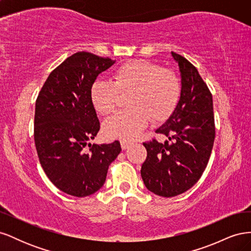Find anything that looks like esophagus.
<instances>
[{"instance_id":"obj_1","label":"esophagus","mask_w":251,"mask_h":251,"mask_svg":"<svg viewBox=\"0 0 251 251\" xmlns=\"http://www.w3.org/2000/svg\"><path fill=\"white\" fill-rule=\"evenodd\" d=\"M120 144H121V149H123V150H126L128 147L131 146V142L126 141V140H121V141H120Z\"/></svg>"}]
</instances>
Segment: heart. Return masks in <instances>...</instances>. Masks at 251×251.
Here are the masks:
<instances>
[{
    "instance_id": "heart-1",
    "label": "heart",
    "mask_w": 251,
    "mask_h": 251,
    "mask_svg": "<svg viewBox=\"0 0 251 251\" xmlns=\"http://www.w3.org/2000/svg\"><path fill=\"white\" fill-rule=\"evenodd\" d=\"M182 93L178 75L146 59L132 60L120 66L112 82L96 80L90 90V100L101 115L116 110L119 94H128V110L119 112L103 123L104 135L111 139L132 140L150 121L163 123L176 111Z\"/></svg>"
}]
</instances>
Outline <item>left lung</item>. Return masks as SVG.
I'll list each match as a JSON object with an SVG mask.
<instances>
[{"label":"left lung","instance_id":"left-lung-1","mask_svg":"<svg viewBox=\"0 0 251 251\" xmlns=\"http://www.w3.org/2000/svg\"><path fill=\"white\" fill-rule=\"evenodd\" d=\"M182 93L178 107L157 134L143 142L148 156L141 166V177L150 192L171 198L188 191L201 178L214 147L216 127L212 95L196 67L177 53Z\"/></svg>","mask_w":251,"mask_h":251}]
</instances>
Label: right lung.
I'll return each instance as SVG.
<instances>
[{
	"instance_id": "add662e5",
	"label": "right lung",
	"mask_w": 251,
	"mask_h": 251,
	"mask_svg": "<svg viewBox=\"0 0 251 251\" xmlns=\"http://www.w3.org/2000/svg\"><path fill=\"white\" fill-rule=\"evenodd\" d=\"M113 64L90 52L74 53L49 74L35 101L34 143L42 168L58 189L78 198L102 187L121 151L118 140L88 143L100 128L90 90Z\"/></svg>"
}]
</instances>
